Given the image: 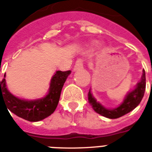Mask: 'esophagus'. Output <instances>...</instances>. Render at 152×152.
<instances>
[{
	"mask_svg": "<svg viewBox=\"0 0 152 152\" xmlns=\"http://www.w3.org/2000/svg\"><path fill=\"white\" fill-rule=\"evenodd\" d=\"M83 68V61L81 59H78L76 62V64L74 66V68L73 70L76 72V71H79V70H81Z\"/></svg>",
	"mask_w": 152,
	"mask_h": 152,
	"instance_id": "1",
	"label": "esophagus"
}]
</instances>
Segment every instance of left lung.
<instances>
[{
	"mask_svg": "<svg viewBox=\"0 0 152 152\" xmlns=\"http://www.w3.org/2000/svg\"><path fill=\"white\" fill-rule=\"evenodd\" d=\"M145 89H146V73L143 69L140 81L137 83L134 89L127 93L122 103L118 106L117 107L107 108L100 102H97V100L91 93V89H89L88 94V99L90 105L92 106L93 109L97 113L109 119H116L123 116L124 115L127 114L131 111H133L135 107H137L143 98Z\"/></svg>",
	"mask_w": 152,
	"mask_h": 152,
	"instance_id": "left-lung-1",
	"label": "left lung"
}]
</instances>
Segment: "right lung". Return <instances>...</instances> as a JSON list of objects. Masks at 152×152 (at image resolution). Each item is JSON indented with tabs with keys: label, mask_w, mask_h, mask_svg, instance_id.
I'll return each instance as SVG.
<instances>
[{
	"label": "right lung",
	"mask_w": 152,
	"mask_h": 152,
	"mask_svg": "<svg viewBox=\"0 0 152 152\" xmlns=\"http://www.w3.org/2000/svg\"><path fill=\"white\" fill-rule=\"evenodd\" d=\"M71 72V71H57L51 78L48 94L34 100L19 99L12 94L7 89L5 74L4 79L0 80V101L2 99L7 108L18 117L31 122L42 121L55 111L63 85Z\"/></svg>",
	"instance_id": "obj_1"
}]
</instances>
